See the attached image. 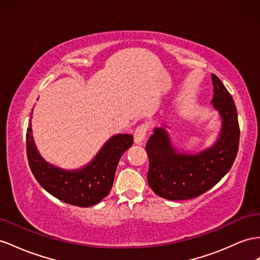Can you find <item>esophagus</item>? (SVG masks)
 Returning a JSON list of instances; mask_svg holds the SVG:
<instances>
[{
	"instance_id": "esophagus-1",
	"label": "esophagus",
	"mask_w": 260,
	"mask_h": 260,
	"mask_svg": "<svg viewBox=\"0 0 260 260\" xmlns=\"http://www.w3.org/2000/svg\"><path fill=\"white\" fill-rule=\"evenodd\" d=\"M147 125H141L138 126V127L135 129L134 132V143L139 145L142 144L145 141V137L146 134H147Z\"/></svg>"
}]
</instances>
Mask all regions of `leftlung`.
<instances>
[{
    "instance_id": "8db88e82",
    "label": "left lung",
    "mask_w": 260,
    "mask_h": 260,
    "mask_svg": "<svg viewBox=\"0 0 260 260\" xmlns=\"http://www.w3.org/2000/svg\"><path fill=\"white\" fill-rule=\"evenodd\" d=\"M211 103L218 112L222 127L216 142L199 152L179 151L171 144L167 129L155 128L146 151L149 158L148 184L159 197L179 201L201 196L221 180L234 162L239 143L236 106L215 75H212Z\"/></svg>"
}]
</instances>
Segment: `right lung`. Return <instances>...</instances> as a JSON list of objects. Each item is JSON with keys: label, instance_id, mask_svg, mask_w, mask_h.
<instances>
[{"label": "right lung", "instance_id": "obj_1", "mask_svg": "<svg viewBox=\"0 0 260 260\" xmlns=\"http://www.w3.org/2000/svg\"><path fill=\"white\" fill-rule=\"evenodd\" d=\"M31 117L26 134V152L38 183L60 201L80 208H89L102 201L112 189L119 159L133 145V135L112 136L88 165L76 170H64L47 162L39 154L32 137Z\"/></svg>", "mask_w": 260, "mask_h": 260}]
</instances>
